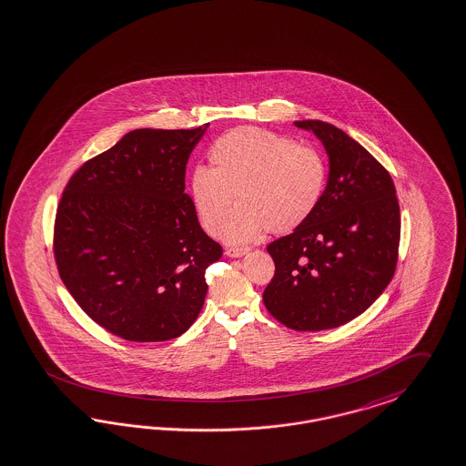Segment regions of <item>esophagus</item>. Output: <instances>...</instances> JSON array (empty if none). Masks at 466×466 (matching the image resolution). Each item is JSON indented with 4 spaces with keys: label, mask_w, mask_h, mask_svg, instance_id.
Masks as SVG:
<instances>
[{
    "label": "esophagus",
    "mask_w": 466,
    "mask_h": 466,
    "mask_svg": "<svg viewBox=\"0 0 466 466\" xmlns=\"http://www.w3.org/2000/svg\"><path fill=\"white\" fill-rule=\"evenodd\" d=\"M248 252V248L247 247H228L225 250L226 256L228 258H243L245 254Z\"/></svg>",
    "instance_id": "obj_1"
}]
</instances>
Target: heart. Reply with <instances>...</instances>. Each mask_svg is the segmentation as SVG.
Masks as SVG:
<instances>
[{
	"label": "heart",
	"mask_w": 466,
	"mask_h": 466,
	"mask_svg": "<svg viewBox=\"0 0 466 466\" xmlns=\"http://www.w3.org/2000/svg\"><path fill=\"white\" fill-rule=\"evenodd\" d=\"M212 167L197 166L188 191L200 225L210 235L221 231L238 198V208L223 228L229 243L256 240L304 225L327 188V164L310 147L260 127H238L216 139L208 150Z\"/></svg>",
	"instance_id": "b5f03b06"
}]
</instances>
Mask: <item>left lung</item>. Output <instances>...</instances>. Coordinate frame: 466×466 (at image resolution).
Returning a JSON list of instances; mask_svg holds the SVG:
<instances>
[{
	"instance_id": "left-lung-1",
	"label": "left lung",
	"mask_w": 466,
	"mask_h": 466,
	"mask_svg": "<svg viewBox=\"0 0 466 466\" xmlns=\"http://www.w3.org/2000/svg\"><path fill=\"white\" fill-rule=\"evenodd\" d=\"M325 147L327 188L314 214L268 245L275 276L268 310L297 331L345 325L368 309L396 271L400 218L396 187L356 139L323 121H297Z\"/></svg>"
}]
</instances>
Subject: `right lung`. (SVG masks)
Returning <instances> with one entry per match:
<instances>
[{
	"instance_id": "obj_1",
	"label": "right lung",
	"mask_w": 466,
	"mask_h": 466,
	"mask_svg": "<svg viewBox=\"0 0 466 466\" xmlns=\"http://www.w3.org/2000/svg\"><path fill=\"white\" fill-rule=\"evenodd\" d=\"M197 129H135L70 177L55 221L58 273L76 302L131 342L183 335L223 256L185 193Z\"/></svg>"
}]
</instances>
